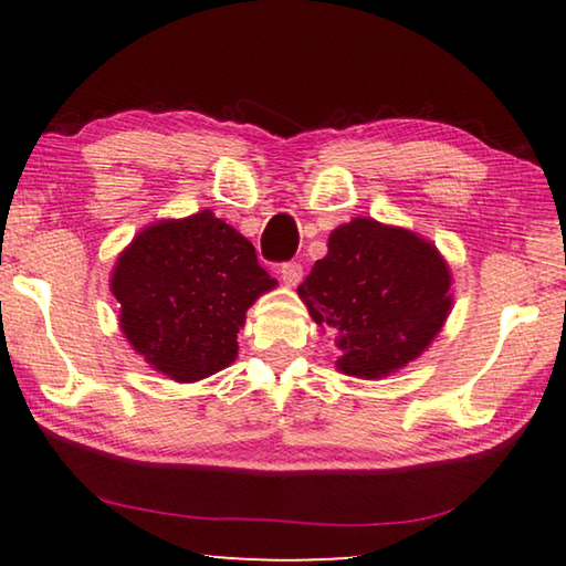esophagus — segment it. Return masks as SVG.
<instances>
[{"label":"esophagus","mask_w":566,"mask_h":566,"mask_svg":"<svg viewBox=\"0 0 566 566\" xmlns=\"http://www.w3.org/2000/svg\"><path fill=\"white\" fill-rule=\"evenodd\" d=\"M280 276H282L284 286H296V284L302 282V264H296V262L282 264L280 266Z\"/></svg>","instance_id":"obj_1"}]
</instances>
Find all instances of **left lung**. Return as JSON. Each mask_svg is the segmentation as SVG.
Segmentation results:
<instances>
[{
	"mask_svg": "<svg viewBox=\"0 0 566 566\" xmlns=\"http://www.w3.org/2000/svg\"><path fill=\"white\" fill-rule=\"evenodd\" d=\"M452 282L434 242L354 217L329 234L327 256L296 292L314 324L334 334L342 375L381 379L437 339L454 306Z\"/></svg>",
	"mask_w": 566,
	"mask_h": 566,
	"instance_id": "1",
	"label": "left lung"
}]
</instances>
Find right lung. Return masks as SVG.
Instances as JSON below:
<instances>
[{
	"mask_svg": "<svg viewBox=\"0 0 566 566\" xmlns=\"http://www.w3.org/2000/svg\"><path fill=\"white\" fill-rule=\"evenodd\" d=\"M274 286L252 242L212 209L139 229L109 274L129 347L179 385L237 359L247 310Z\"/></svg>",
	"mask_w": 566,
	"mask_h": 566,
	"instance_id": "right-lung-1",
	"label": "right lung"
}]
</instances>
